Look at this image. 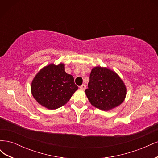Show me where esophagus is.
Listing matches in <instances>:
<instances>
[{"label": "esophagus", "instance_id": "1", "mask_svg": "<svg viewBox=\"0 0 158 158\" xmlns=\"http://www.w3.org/2000/svg\"><path fill=\"white\" fill-rule=\"evenodd\" d=\"M80 88L81 89L84 90V89H85V88H86V85H85V84H82V85H81V86H80Z\"/></svg>", "mask_w": 158, "mask_h": 158}]
</instances>
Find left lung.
<instances>
[{"label": "left lung", "mask_w": 158, "mask_h": 158, "mask_svg": "<svg viewBox=\"0 0 158 158\" xmlns=\"http://www.w3.org/2000/svg\"><path fill=\"white\" fill-rule=\"evenodd\" d=\"M85 93L93 106L107 111L125 101L127 87L114 70L97 66L91 71L88 88Z\"/></svg>", "instance_id": "obj_1"}]
</instances>
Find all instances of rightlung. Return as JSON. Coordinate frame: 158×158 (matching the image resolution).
<instances>
[{
    "label": "right lung",
    "instance_id": "1",
    "mask_svg": "<svg viewBox=\"0 0 158 158\" xmlns=\"http://www.w3.org/2000/svg\"><path fill=\"white\" fill-rule=\"evenodd\" d=\"M78 89L74 77L65 72V64H49L35 74L31 84L33 97L41 106L56 109L64 106Z\"/></svg>",
    "mask_w": 158,
    "mask_h": 158
}]
</instances>
